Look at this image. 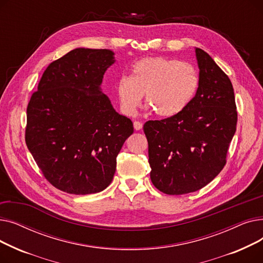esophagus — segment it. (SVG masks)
<instances>
[{"instance_id": "obj_1", "label": "esophagus", "mask_w": 263, "mask_h": 263, "mask_svg": "<svg viewBox=\"0 0 263 263\" xmlns=\"http://www.w3.org/2000/svg\"><path fill=\"white\" fill-rule=\"evenodd\" d=\"M133 126H134V129L135 130H137V131H139V130H141L142 128H143V123L142 122H140V121H134L133 122Z\"/></svg>"}]
</instances>
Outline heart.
Segmentation results:
<instances>
[{"mask_svg":"<svg viewBox=\"0 0 263 263\" xmlns=\"http://www.w3.org/2000/svg\"><path fill=\"white\" fill-rule=\"evenodd\" d=\"M199 86L195 66L166 58H148L135 62L131 76L117 83L122 112L133 116L145 95L146 103L160 117H173L190 104Z\"/></svg>","mask_w":263,"mask_h":263,"instance_id":"b5f03b06","label":"heart"}]
</instances>
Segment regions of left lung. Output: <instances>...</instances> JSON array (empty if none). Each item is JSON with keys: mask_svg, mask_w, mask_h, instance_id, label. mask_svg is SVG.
I'll return each mask as SVG.
<instances>
[{"mask_svg": "<svg viewBox=\"0 0 263 263\" xmlns=\"http://www.w3.org/2000/svg\"><path fill=\"white\" fill-rule=\"evenodd\" d=\"M199 86L190 104L173 117L148 120L150 179L168 195L200 190L220 173L236 132L238 112L231 81L210 55L196 48Z\"/></svg>", "mask_w": 263, "mask_h": 263, "instance_id": "8db88e82", "label": "left lung"}]
</instances>
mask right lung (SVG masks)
I'll return each mask as SVG.
<instances>
[{"mask_svg":"<svg viewBox=\"0 0 263 263\" xmlns=\"http://www.w3.org/2000/svg\"><path fill=\"white\" fill-rule=\"evenodd\" d=\"M114 52L78 48L52 62L26 108L25 143L54 186L86 195L106 189L133 123L100 85Z\"/></svg>","mask_w":263,"mask_h":263,"instance_id":"right-lung-1","label":"right lung"}]
</instances>
